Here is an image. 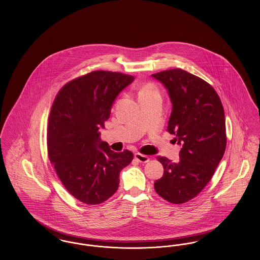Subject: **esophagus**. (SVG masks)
<instances>
[{
	"label": "esophagus",
	"mask_w": 260,
	"mask_h": 260,
	"mask_svg": "<svg viewBox=\"0 0 260 260\" xmlns=\"http://www.w3.org/2000/svg\"><path fill=\"white\" fill-rule=\"evenodd\" d=\"M135 158H136V161H138L139 162H148L149 160H150L148 156L140 154V153H136Z\"/></svg>",
	"instance_id": "esophagus-1"
}]
</instances>
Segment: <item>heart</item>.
I'll list each match as a JSON object with an SVG mask.
<instances>
[{"mask_svg": "<svg viewBox=\"0 0 260 260\" xmlns=\"http://www.w3.org/2000/svg\"><path fill=\"white\" fill-rule=\"evenodd\" d=\"M154 91H157L156 87H154L153 84H146L144 87L141 88L140 90V93H145V92H154Z\"/></svg>", "mask_w": 260, "mask_h": 260, "instance_id": "1", "label": "heart"}]
</instances>
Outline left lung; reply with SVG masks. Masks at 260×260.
Returning a JSON list of instances; mask_svg holds the SVG:
<instances>
[{
  "label": "left lung",
  "instance_id": "left-lung-1",
  "mask_svg": "<svg viewBox=\"0 0 260 260\" xmlns=\"http://www.w3.org/2000/svg\"><path fill=\"white\" fill-rule=\"evenodd\" d=\"M152 76L169 91L173 111L168 132L182 145L178 162L157 157L165 172L154 188L166 201L184 204L210 182L222 159L227 140L222 103L209 83L182 69Z\"/></svg>",
  "mask_w": 260,
  "mask_h": 260
}]
</instances>
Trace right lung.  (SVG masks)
I'll return each mask as SVG.
<instances>
[{"mask_svg":"<svg viewBox=\"0 0 260 260\" xmlns=\"http://www.w3.org/2000/svg\"><path fill=\"white\" fill-rule=\"evenodd\" d=\"M134 76L92 71L68 82L56 94L48 124V154L66 190L80 202L99 205L118 190L120 173L134 159L100 140L117 95Z\"/></svg>","mask_w":260,"mask_h":260,"instance_id":"right-lung-1","label":"right lung"}]
</instances>
